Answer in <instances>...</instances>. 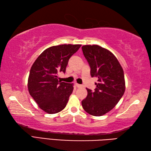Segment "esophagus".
<instances>
[{"label":"esophagus","mask_w":151,"mask_h":151,"mask_svg":"<svg viewBox=\"0 0 151 151\" xmlns=\"http://www.w3.org/2000/svg\"><path fill=\"white\" fill-rule=\"evenodd\" d=\"M76 86L77 88H81V87H83V86L82 85H81V84H77V83H76Z\"/></svg>","instance_id":"esophagus-1"}]
</instances>
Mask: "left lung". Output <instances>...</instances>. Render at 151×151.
<instances>
[{
	"instance_id": "left-lung-1",
	"label": "left lung",
	"mask_w": 151,
	"mask_h": 151,
	"mask_svg": "<svg viewBox=\"0 0 151 151\" xmlns=\"http://www.w3.org/2000/svg\"><path fill=\"white\" fill-rule=\"evenodd\" d=\"M91 68V77L98 78L94 91L87 89L88 95L82 101L84 110L91 115L101 116L112 110L125 91L123 69L113 54L99 45L82 47Z\"/></svg>"
}]
</instances>
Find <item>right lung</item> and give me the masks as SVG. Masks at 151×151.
Masks as SVG:
<instances>
[{"instance_id": "1", "label": "right lung", "mask_w": 151, "mask_h": 151, "mask_svg": "<svg viewBox=\"0 0 151 151\" xmlns=\"http://www.w3.org/2000/svg\"><path fill=\"white\" fill-rule=\"evenodd\" d=\"M81 45H60L45 50L35 61L28 80L30 95L48 114L63 110L73 91V84L61 82L58 74L65 73L69 60Z\"/></svg>"}]
</instances>
